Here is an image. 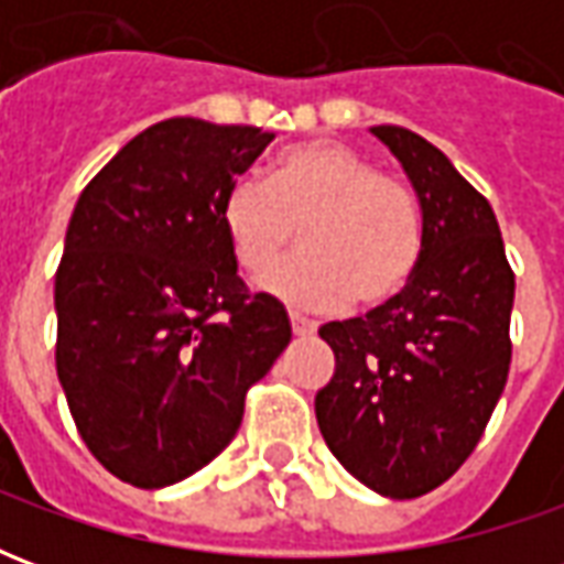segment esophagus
Listing matches in <instances>:
<instances>
[{"label":"esophagus","mask_w":564,"mask_h":564,"mask_svg":"<svg viewBox=\"0 0 564 564\" xmlns=\"http://www.w3.org/2000/svg\"><path fill=\"white\" fill-rule=\"evenodd\" d=\"M290 326H293L295 338H311L317 332V323L314 319L302 317V314H290Z\"/></svg>","instance_id":"34e87169"}]
</instances>
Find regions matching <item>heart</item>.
Listing matches in <instances>:
<instances>
[{
	"label": "heart",
	"mask_w": 564,
	"mask_h": 564,
	"mask_svg": "<svg viewBox=\"0 0 564 564\" xmlns=\"http://www.w3.org/2000/svg\"><path fill=\"white\" fill-rule=\"evenodd\" d=\"M223 232L247 274L265 271L293 245L302 253L262 281L293 307L326 311L354 295L378 307L402 293L423 253V217L411 186L341 141L286 148L269 184L235 181L220 205Z\"/></svg>",
	"instance_id": "b5f03b06"
}]
</instances>
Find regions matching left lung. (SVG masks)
Returning a JSON list of instances; mask_svg holds the SVG:
<instances>
[{
  "label": "left lung",
  "mask_w": 564,
  "mask_h": 564,
  "mask_svg": "<svg viewBox=\"0 0 564 564\" xmlns=\"http://www.w3.org/2000/svg\"><path fill=\"white\" fill-rule=\"evenodd\" d=\"M371 132L414 184L423 253L387 305L319 329L335 375L314 408L359 484L416 498L459 471L508 383L513 271L489 202L435 144L402 127Z\"/></svg>",
  "instance_id": "1"
}]
</instances>
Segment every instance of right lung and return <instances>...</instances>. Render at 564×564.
<instances>
[{
    "instance_id": "right-lung-1",
    "label": "right lung",
    "mask_w": 564,
    "mask_h": 564,
    "mask_svg": "<svg viewBox=\"0 0 564 564\" xmlns=\"http://www.w3.org/2000/svg\"><path fill=\"white\" fill-rule=\"evenodd\" d=\"M274 132L196 117L153 123L84 186L54 283L56 378L84 444L123 484L205 468L245 395L293 338L247 293L220 205Z\"/></svg>"
}]
</instances>
